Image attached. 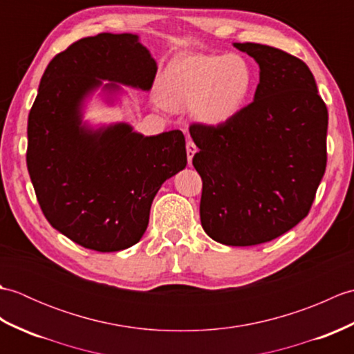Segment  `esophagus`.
<instances>
[{
  "label": "esophagus",
  "instance_id": "obj_1",
  "mask_svg": "<svg viewBox=\"0 0 354 354\" xmlns=\"http://www.w3.org/2000/svg\"><path fill=\"white\" fill-rule=\"evenodd\" d=\"M185 147H187V158H189V164H192V160H193L194 153L198 152V147H196V145H194L192 140L187 141V146Z\"/></svg>",
  "mask_w": 354,
  "mask_h": 354
}]
</instances>
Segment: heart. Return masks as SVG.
I'll return each mask as SVG.
<instances>
[{"label":"heart","instance_id":"obj_1","mask_svg":"<svg viewBox=\"0 0 354 354\" xmlns=\"http://www.w3.org/2000/svg\"><path fill=\"white\" fill-rule=\"evenodd\" d=\"M252 84V68L243 56H185L165 70L161 100L175 111L194 106L202 123L222 124L245 106Z\"/></svg>","mask_w":354,"mask_h":354}]
</instances>
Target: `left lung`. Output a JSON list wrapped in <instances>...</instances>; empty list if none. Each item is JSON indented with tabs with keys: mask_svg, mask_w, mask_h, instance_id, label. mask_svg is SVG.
Returning a JSON list of instances; mask_svg holds the SVG:
<instances>
[{
	"mask_svg": "<svg viewBox=\"0 0 354 354\" xmlns=\"http://www.w3.org/2000/svg\"><path fill=\"white\" fill-rule=\"evenodd\" d=\"M257 61L254 102L222 124L192 123L201 223L228 246L270 242L309 214L327 165L328 112L301 59L234 44Z\"/></svg>",
	"mask_w": 354,
	"mask_h": 354,
	"instance_id": "left-lung-1",
	"label": "left lung"
}]
</instances>
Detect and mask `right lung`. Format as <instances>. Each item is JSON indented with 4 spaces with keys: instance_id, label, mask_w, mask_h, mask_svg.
I'll return each mask as SVG.
<instances>
[{
    "instance_id": "1",
    "label": "right lung",
    "mask_w": 354,
    "mask_h": 354,
    "mask_svg": "<svg viewBox=\"0 0 354 354\" xmlns=\"http://www.w3.org/2000/svg\"><path fill=\"white\" fill-rule=\"evenodd\" d=\"M155 74L156 62L131 33L79 39L44 71L28 114V175L45 219L88 250L138 243L155 194L187 165L181 131L142 137L124 123L82 126V100L100 79L150 89Z\"/></svg>"
}]
</instances>
